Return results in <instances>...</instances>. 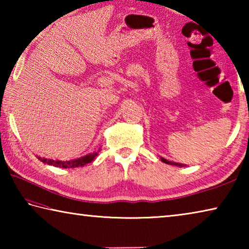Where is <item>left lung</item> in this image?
Wrapping results in <instances>:
<instances>
[{
    "mask_svg": "<svg viewBox=\"0 0 249 249\" xmlns=\"http://www.w3.org/2000/svg\"><path fill=\"white\" fill-rule=\"evenodd\" d=\"M161 160L163 162H166V163H168V165H175V166H180V167H182L183 165H181V163H177V162H172V161H169V160H167V159H165V158H161Z\"/></svg>",
    "mask_w": 249,
    "mask_h": 249,
    "instance_id": "obj_1",
    "label": "left lung"
}]
</instances>
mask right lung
<instances>
[{
  "label": "right lung",
  "mask_w": 249,
  "mask_h": 249,
  "mask_svg": "<svg viewBox=\"0 0 249 249\" xmlns=\"http://www.w3.org/2000/svg\"><path fill=\"white\" fill-rule=\"evenodd\" d=\"M98 154H89L84 157H81L79 159H74V160H70V161H60V160H53V159H46V158H40L38 159L40 161H43L44 163H48V165L52 166H56V167H61V168H77V167H82L87 163L91 162L92 160L94 159L95 156Z\"/></svg>",
  "instance_id": "add662e5"
}]
</instances>
